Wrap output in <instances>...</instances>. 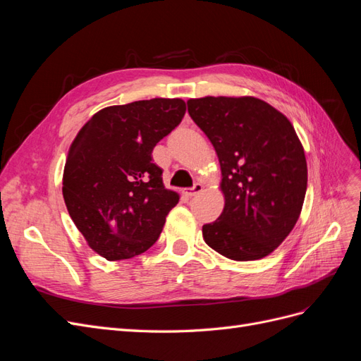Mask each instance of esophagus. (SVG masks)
<instances>
[{
    "label": "esophagus",
    "mask_w": 361,
    "mask_h": 361,
    "mask_svg": "<svg viewBox=\"0 0 361 361\" xmlns=\"http://www.w3.org/2000/svg\"><path fill=\"white\" fill-rule=\"evenodd\" d=\"M202 190H203L202 183H194L192 188H188L187 191H185V195H187V197H194V195H197L199 192H202Z\"/></svg>",
    "instance_id": "1"
}]
</instances>
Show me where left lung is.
<instances>
[{"instance_id":"8db88e82","label":"left lung","mask_w":361,"mask_h":361,"mask_svg":"<svg viewBox=\"0 0 361 361\" xmlns=\"http://www.w3.org/2000/svg\"><path fill=\"white\" fill-rule=\"evenodd\" d=\"M187 105L223 174L226 204L203 226L204 243L232 260L268 256L297 223L307 190V162L293 126L257 97L206 96Z\"/></svg>"}]
</instances>
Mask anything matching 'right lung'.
Returning <instances> with one entry per match:
<instances>
[{"mask_svg":"<svg viewBox=\"0 0 361 361\" xmlns=\"http://www.w3.org/2000/svg\"><path fill=\"white\" fill-rule=\"evenodd\" d=\"M182 99L155 97L96 113L73 140L63 174L69 215L106 260L145 253L179 195L162 183L152 150L185 116Z\"/></svg>","mask_w":361,"mask_h":361,"instance_id":"1","label":"right lung"}]
</instances>
